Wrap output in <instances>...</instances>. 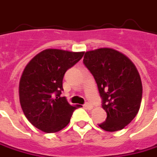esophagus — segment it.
<instances>
[{
    "instance_id": "esophagus-1",
    "label": "esophagus",
    "mask_w": 157,
    "mask_h": 157,
    "mask_svg": "<svg viewBox=\"0 0 157 157\" xmlns=\"http://www.w3.org/2000/svg\"><path fill=\"white\" fill-rule=\"evenodd\" d=\"M83 106H84V108H85V109H92L93 108H94L93 105H91V104H89V103H86V104L83 105Z\"/></svg>"
}]
</instances>
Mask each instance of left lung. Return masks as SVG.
<instances>
[{
    "mask_svg": "<svg viewBox=\"0 0 157 157\" xmlns=\"http://www.w3.org/2000/svg\"><path fill=\"white\" fill-rule=\"evenodd\" d=\"M83 63L94 75L107 113L98 126L108 132L124 128L138 114L142 99V82L135 65L112 48L86 52Z\"/></svg>",
    "mask_w": 157,
    "mask_h": 157,
    "instance_id": "8db88e82",
    "label": "left lung"
}]
</instances>
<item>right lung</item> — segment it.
Segmentation results:
<instances>
[{"instance_id": "add662e5", "label": "right lung", "mask_w": 157, "mask_h": 157, "mask_svg": "<svg viewBox=\"0 0 157 157\" xmlns=\"http://www.w3.org/2000/svg\"><path fill=\"white\" fill-rule=\"evenodd\" d=\"M84 52L46 49L26 65L19 82V101L29 122L45 132L65 128L76 109L60 97L65 72L81 60Z\"/></svg>"}]
</instances>
